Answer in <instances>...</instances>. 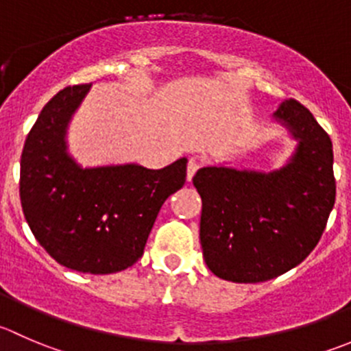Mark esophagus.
I'll list each match as a JSON object with an SVG mask.
<instances>
[{"label":"esophagus","instance_id":"1","mask_svg":"<svg viewBox=\"0 0 351 351\" xmlns=\"http://www.w3.org/2000/svg\"><path fill=\"white\" fill-rule=\"evenodd\" d=\"M200 168L199 161H197V158H190L189 165H186V182H192V178L195 176L197 169Z\"/></svg>","mask_w":351,"mask_h":351}]
</instances>
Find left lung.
<instances>
[{"label":"left lung","instance_id":"left-lung-1","mask_svg":"<svg viewBox=\"0 0 351 351\" xmlns=\"http://www.w3.org/2000/svg\"><path fill=\"white\" fill-rule=\"evenodd\" d=\"M298 138L291 161L269 175L209 166L193 185L202 199L200 243L217 278L261 283L298 266L321 240L336 200L332 142L295 99L274 113Z\"/></svg>","mask_w":351,"mask_h":351}]
</instances>
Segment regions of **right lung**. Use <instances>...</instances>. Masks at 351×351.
<instances>
[{
	"label": "right lung",
	"mask_w": 351,
	"mask_h": 351,
	"mask_svg": "<svg viewBox=\"0 0 351 351\" xmlns=\"http://www.w3.org/2000/svg\"><path fill=\"white\" fill-rule=\"evenodd\" d=\"M89 87H66L43 108L20 159V202L36 240L58 264L111 274L142 257L159 209L185 183L186 159L162 169L77 166L64 132Z\"/></svg>",
	"instance_id": "add662e5"
}]
</instances>
